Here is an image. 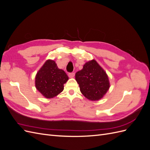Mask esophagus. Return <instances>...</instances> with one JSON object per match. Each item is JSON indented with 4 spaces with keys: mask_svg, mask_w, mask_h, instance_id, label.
Segmentation results:
<instances>
[{
    "mask_svg": "<svg viewBox=\"0 0 150 150\" xmlns=\"http://www.w3.org/2000/svg\"><path fill=\"white\" fill-rule=\"evenodd\" d=\"M68 76H69V77L70 78H73L74 76H75V74L74 73V72H71V73H69V74H68Z\"/></svg>",
    "mask_w": 150,
    "mask_h": 150,
    "instance_id": "esophagus-1",
    "label": "esophagus"
}]
</instances>
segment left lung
<instances>
[{
    "label": "left lung",
    "instance_id": "8db88e82",
    "mask_svg": "<svg viewBox=\"0 0 150 150\" xmlns=\"http://www.w3.org/2000/svg\"><path fill=\"white\" fill-rule=\"evenodd\" d=\"M75 78L81 93L90 101H99L110 88L106 71L94 59L86 62L83 69L76 72Z\"/></svg>",
    "mask_w": 150,
    "mask_h": 150
}]
</instances>
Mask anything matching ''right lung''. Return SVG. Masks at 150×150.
Listing matches in <instances>:
<instances>
[{
	"label": "right lung",
	"instance_id": "1",
	"mask_svg": "<svg viewBox=\"0 0 150 150\" xmlns=\"http://www.w3.org/2000/svg\"><path fill=\"white\" fill-rule=\"evenodd\" d=\"M68 79L66 72L59 69L56 62L48 59L36 74L35 86L43 96L53 98L64 90V84Z\"/></svg>",
	"mask_w": 150,
	"mask_h": 150
}]
</instances>
